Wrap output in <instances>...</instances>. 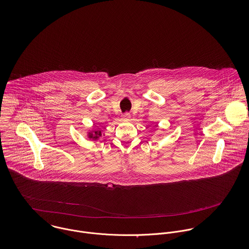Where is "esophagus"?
Wrapping results in <instances>:
<instances>
[{
	"label": "esophagus",
	"mask_w": 249,
	"mask_h": 249,
	"mask_svg": "<svg viewBox=\"0 0 249 249\" xmlns=\"http://www.w3.org/2000/svg\"><path fill=\"white\" fill-rule=\"evenodd\" d=\"M131 117V115L129 114V113H124V114H122V118L123 119H129Z\"/></svg>",
	"instance_id": "obj_1"
}]
</instances>
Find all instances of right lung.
Returning <instances> with one entry per match:
<instances>
[{
	"label": "right lung",
	"mask_w": 249,
	"mask_h": 249,
	"mask_svg": "<svg viewBox=\"0 0 249 249\" xmlns=\"http://www.w3.org/2000/svg\"><path fill=\"white\" fill-rule=\"evenodd\" d=\"M99 137H101V131H94V134L89 133V138L92 139V140H97V139H99Z\"/></svg>",
	"instance_id": "add662e5"
}]
</instances>
